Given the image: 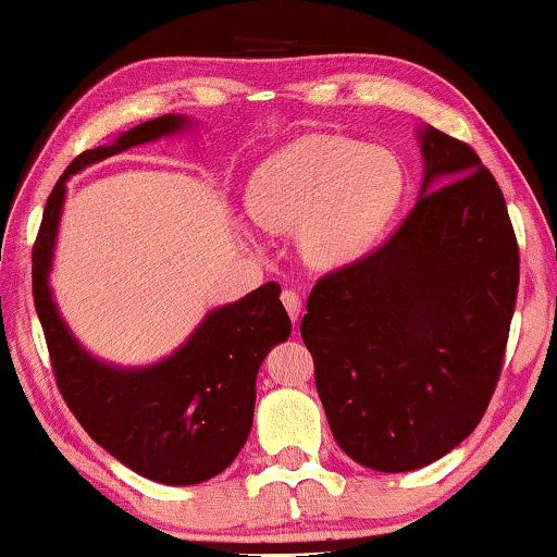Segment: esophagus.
<instances>
[{"label":"esophagus","mask_w":557,"mask_h":557,"mask_svg":"<svg viewBox=\"0 0 557 557\" xmlns=\"http://www.w3.org/2000/svg\"><path fill=\"white\" fill-rule=\"evenodd\" d=\"M281 301H284L290 321H298V313H301V296H298L294 288H284V294H281Z\"/></svg>","instance_id":"1"}]
</instances>
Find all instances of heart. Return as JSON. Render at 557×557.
I'll return each instance as SVG.
<instances>
[{"mask_svg":"<svg viewBox=\"0 0 557 557\" xmlns=\"http://www.w3.org/2000/svg\"><path fill=\"white\" fill-rule=\"evenodd\" d=\"M404 191V166L391 149L341 134H308L253 171L246 211L273 234L296 227L308 267L338 269L371 249Z\"/></svg>","mask_w":557,"mask_h":557,"instance_id":"heart-1","label":"heart"}]
</instances>
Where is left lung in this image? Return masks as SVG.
I'll return each instance as SVG.
<instances>
[{
	"label": "left lung",
	"mask_w": 557,
	"mask_h": 557,
	"mask_svg": "<svg viewBox=\"0 0 557 557\" xmlns=\"http://www.w3.org/2000/svg\"><path fill=\"white\" fill-rule=\"evenodd\" d=\"M421 199L381 249L319 278L301 338L333 438L381 473L463 443L498 386L520 256L506 199L468 144L418 132Z\"/></svg>",
	"instance_id": "1"
}]
</instances>
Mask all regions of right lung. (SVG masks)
<instances>
[{
  "mask_svg": "<svg viewBox=\"0 0 557 557\" xmlns=\"http://www.w3.org/2000/svg\"><path fill=\"white\" fill-rule=\"evenodd\" d=\"M184 126H189L186 116L164 114L124 132L109 147L79 153L51 189L32 249L34 306L62 398L101 448L134 473L166 485L209 481L244 448L253 423L256 373L269 350L290 333L281 286L269 281L242 301L213 308L164 361L119 368L76 344L51 298L49 269L66 178Z\"/></svg>",
  "mask_w": 557,
  "mask_h": 557,
  "instance_id": "add662e5",
  "label": "right lung"
}]
</instances>
